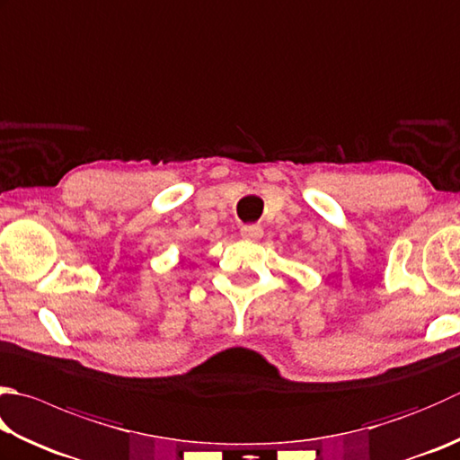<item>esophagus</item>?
I'll return each mask as SVG.
<instances>
[{"label": "esophagus", "mask_w": 460, "mask_h": 460, "mask_svg": "<svg viewBox=\"0 0 460 460\" xmlns=\"http://www.w3.org/2000/svg\"><path fill=\"white\" fill-rule=\"evenodd\" d=\"M240 234H242V238H246V240H258V238H262V228H260L258 224H246V226L240 228Z\"/></svg>", "instance_id": "esophagus-1"}]
</instances>
